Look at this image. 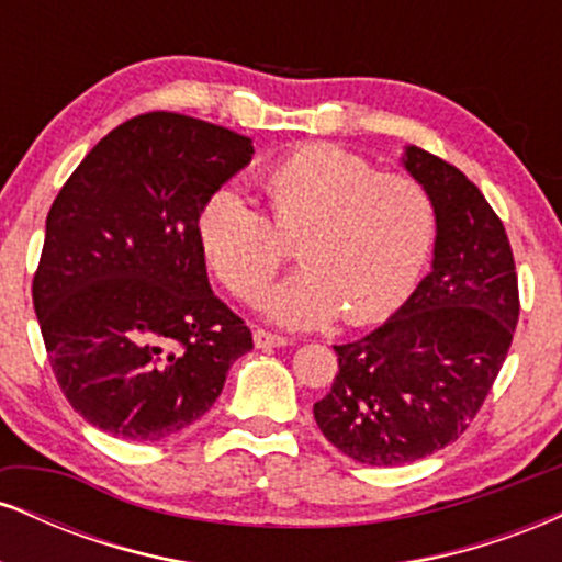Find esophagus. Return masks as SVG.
<instances>
[{"mask_svg":"<svg viewBox=\"0 0 562 562\" xmlns=\"http://www.w3.org/2000/svg\"><path fill=\"white\" fill-rule=\"evenodd\" d=\"M254 344L256 348H280V346H288V338H282V335H274L269 330H254Z\"/></svg>","mask_w":562,"mask_h":562,"instance_id":"esophagus-1","label":"esophagus"}]
</instances>
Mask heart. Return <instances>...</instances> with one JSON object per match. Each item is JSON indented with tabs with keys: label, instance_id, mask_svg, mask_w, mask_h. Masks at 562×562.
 I'll use <instances>...</instances> for the list:
<instances>
[{
	"label": "heart",
	"instance_id": "obj_1",
	"mask_svg": "<svg viewBox=\"0 0 562 562\" xmlns=\"http://www.w3.org/2000/svg\"><path fill=\"white\" fill-rule=\"evenodd\" d=\"M269 217L235 190H218L198 216L209 267L237 299L254 301L295 243L301 272L261 301L277 325L319 327L385 319L409 299L436 237L428 190L404 173H380L335 145H303L263 173Z\"/></svg>",
	"mask_w": 562,
	"mask_h": 562
}]
</instances>
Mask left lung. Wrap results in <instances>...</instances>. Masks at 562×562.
<instances>
[{
  "label": "left lung",
  "instance_id": "1",
  "mask_svg": "<svg viewBox=\"0 0 562 562\" xmlns=\"http://www.w3.org/2000/svg\"><path fill=\"white\" fill-rule=\"evenodd\" d=\"M402 166L434 200L430 272L378 330L333 346L338 375L314 404L327 441L375 468L423 460L465 434L520 312L507 232L479 187L415 145Z\"/></svg>",
  "mask_w": 562,
  "mask_h": 562
}]
</instances>
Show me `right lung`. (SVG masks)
Returning <instances> with one entry per match:
<instances>
[{
	"instance_id": "obj_1",
	"label": "right lung",
	"mask_w": 562,
	"mask_h": 562,
	"mask_svg": "<svg viewBox=\"0 0 562 562\" xmlns=\"http://www.w3.org/2000/svg\"><path fill=\"white\" fill-rule=\"evenodd\" d=\"M254 158V142L179 113L102 137L47 214L34 308L60 391L94 428L164 441L214 406L254 348L209 285L203 203Z\"/></svg>"
}]
</instances>
